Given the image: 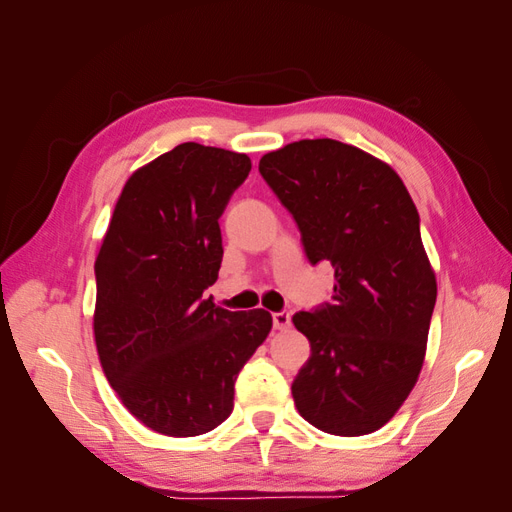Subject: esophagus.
<instances>
[{"instance_id": "obj_1", "label": "esophagus", "mask_w": 512, "mask_h": 512, "mask_svg": "<svg viewBox=\"0 0 512 512\" xmlns=\"http://www.w3.org/2000/svg\"><path fill=\"white\" fill-rule=\"evenodd\" d=\"M273 327L277 331H288L290 329V312H275L273 314Z\"/></svg>"}]
</instances>
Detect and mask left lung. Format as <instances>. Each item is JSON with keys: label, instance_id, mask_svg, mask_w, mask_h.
I'll return each instance as SVG.
<instances>
[{"label": "left lung", "instance_id": "left-lung-1", "mask_svg": "<svg viewBox=\"0 0 512 512\" xmlns=\"http://www.w3.org/2000/svg\"><path fill=\"white\" fill-rule=\"evenodd\" d=\"M258 170L309 262L335 269L331 303L292 316L312 346L294 406L320 431L365 436L395 416L425 359L438 284L418 211L389 164L333 138L271 151Z\"/></svg>", "mask_w": 512, "mask_h": 512}]
</instances>
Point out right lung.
<instances>
[{
  "mask_svg": "<svg viewBox=\"0 0 512 512\" xmlns=\"http://www.w3.org/2000/svg\"><path fill=\"white\" fill-rule=\"evenodd\" d=\"M252 170L245 153L181 143L126 181L96 258L94 335L106 380L145 427L192 438L232 412L243 365L265 342V309L228 312L218 220Z\"/></svg>",
  "mask_w": 512,
  "mask_h": 512,
  "instance_id": "add662e5",
  "label": "right lung"
}]
</instances>
